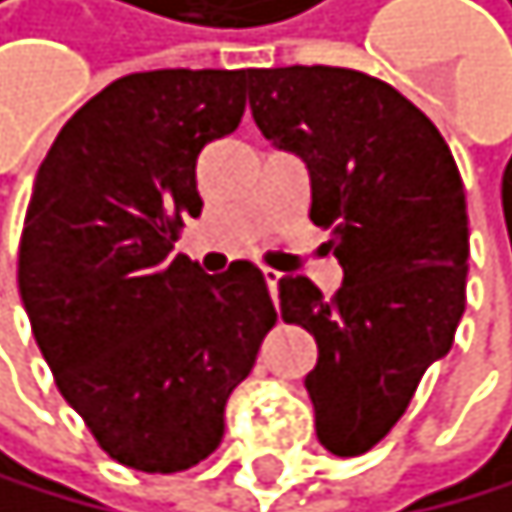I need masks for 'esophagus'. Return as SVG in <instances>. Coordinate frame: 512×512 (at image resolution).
Wrapping results in <instances>:
<instances>
[{"label": "esophagus", "mask_w": 512, "mask_h": 512, "mask_svg": "<svg viewBox=\"0 0 512 512\" xmlns=\"http://www.w3.org/2000/svg\"><path fill=\"white\" fill-rule=\"evenodd\" d=\"M262 278H266L269 294H272V300H275V294H278V281H281V272H275V269H262Z\"/></svg>", "instance_id": "34e87169"}]
</instances>
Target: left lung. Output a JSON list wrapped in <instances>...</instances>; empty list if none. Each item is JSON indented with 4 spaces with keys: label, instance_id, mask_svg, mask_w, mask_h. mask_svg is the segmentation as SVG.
Wrapping results in <instances>:
<instances>
[{
    "label": "left lung",
    "instance_id": "left-lung-1",
    "mask_svg": "<svg viewBox=\"0 0 512 512\" xmlns=\"http://www.w3.org/2000/svg\"><path fill=\"white\" fill-rule=\"evenodd\" d=\"M250 107L259 132L307 164L310 221L345 272L332 297L288 275L278 300L319 348L304 380L319 443L361 456L453 348L469 275L459 167L412 100L354 69H253Z\"/></svg>",
    "mask_w": 512,
    "mask_h": 512
}]
</instances>
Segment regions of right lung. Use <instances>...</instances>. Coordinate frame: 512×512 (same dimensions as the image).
<instances>
[{
    "instance_id": "right-lung-1",
    "label": "right lung",
    "mask_w": 512,
    "mask_h": 512,
    "mask_svg": "<svg viewBox=\"0 0 512 512\" xmlns=\"http://www.w3.org/2000/svg\"><path fill=\"white\" fill-rule=\"evenodd\" d=\"M253 69L116 78L59 129L27 202L18 291L56 386L97 446L148 475L218 450L224 405L275 326L253 262L177 253L196 161L240 126Z\"/></svg>"
}]
</instances>
